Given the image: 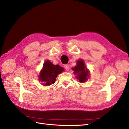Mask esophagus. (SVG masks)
I'll use <instances>...</instances> for the list:
<instances>
[{
    "label": "esophagus",
    "instance_id": "34e87169",
    "mask_svg": "<svg viewBox=\"0 0 129 129\" xmlns=\"http://www.w3.org/2000/svg\"><path fill=\"white\" fill-rule=\"evenodd\" d=\"M64 68H65V70H66V71H69V65H68V64L64 65Z\"/></svg>",
    "mask_w": 129,
    "mask_h": 129
}]
</instances>
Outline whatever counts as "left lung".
<instances>
[{
	"label": "left lung",
	"instance_id": "left-lung-1",
	"mask_svg": "<svg viewBox=\"0 0 129 129\" xmlns=\"http://www.w3.org/2000/svg\"><path fill=\"white\" fill-rule=\"evenodd\" d=\"M72 69L74 73L77 75V79L79 80L80 82H84L88 79L89 76V72L85 66L84 62L82 60H78L77 62V65L73 68Z\"/></svg>",
	"mask_w": 129,
	"mask_h": 129
}]
</instances>
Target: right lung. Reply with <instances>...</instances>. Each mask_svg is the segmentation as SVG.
Instances as JSON below:
<instances>
[{"instance_id":"add662e5","label":"right lung","mask_w":129,"mask_h":129,"mask_svg":"<svg viewBox=\"0 0 129 129\" xmlns=\"http://www.w3.org/2000/svg\"><path fill=\"white\" fill-rule=\"evenodd\" d=\"M64 69L58 65H53L49 60L45 61L39 76V80L44 85H50L55 82L58 74L63 71Z\"/></svg>"}]
</instances>
